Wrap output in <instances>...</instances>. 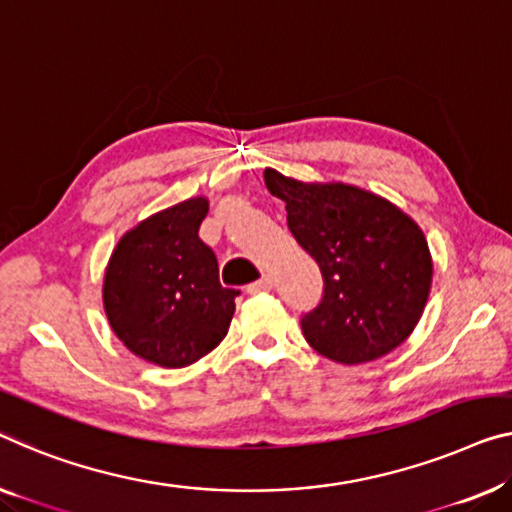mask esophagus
<instances>
[{"label":"esophagus","mask_w":512,"mask_h":512,"mask_svg":"<svg viewBox=\"0 0 512 512\" xmlns=\"http://www.w3.org/2000/svg\"><path fill=\"white\" fill-rule=\"evenodd\" d=\"M273 289V280L271 276H262L253 285H248V294H264V292H271Z\"/></svg>","instance_id":"obj_1"}]
</instances>
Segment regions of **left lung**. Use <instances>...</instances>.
I'll use <instances>...</instances> for the list:
<instances>
[{"instance_id":"left-lung-1","label":"left lung","mask_w":512,"mask_h":512,"mask_svg":"<svg viewBox=\"0 0 512 512\" xmlns=\"http://www.w3.org/2000/svg\"><path fill=\"white\" fill-rule=\"evenodd\" d=\"M299 246L319 264L324 296L301 317L308 345L335 363L386 356L409 338L432 285L425 234L384 197L349 183H303L264 170Z\"/></svg>"}]
</instances>
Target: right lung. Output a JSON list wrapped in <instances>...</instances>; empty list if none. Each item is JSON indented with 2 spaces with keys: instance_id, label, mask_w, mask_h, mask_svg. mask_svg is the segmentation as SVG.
<instances>
[{
  "instance_id": "right-lung-1",
  "label": "right lung",
  "mask_w": 512,
  "mask_h": 512,
  "mask_svg": "<svg viewBox=\"0 0 512 512\" xmlns=\"http://www.w3.org/2000/svg\"><path fill=\"white\" fill-rule=\"evenodd\" d=\"M207 197L158 211L121 236L105 269L103 305L117 338L160 368L209 354L230 329L236 289L218 280V259L197 232Z\"/></svg>"
}]
</instances>
